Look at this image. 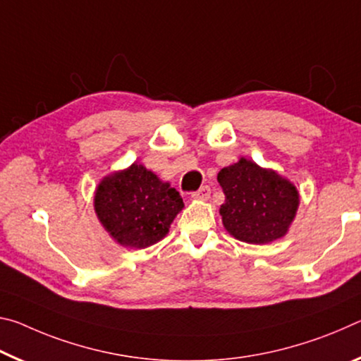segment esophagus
I'll return each instance as SVG.
<instances>
[{"label":"esophagus","instance_id":"esophagus-1","mask_svg":"<svg viewBox=\"0 0 361 361\" xmlns=\"http://www.w3.org/2000/svg\"><path fill=\"white\" fill-rule=\"evenodd\" d=\"M209 195H211V188L208 185H204V187L200 188V190L193 192L192 193V198L193 200H208Z\"/></svg>","mask_w":361,"mask_h":361}]
</instances>
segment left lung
I'll return each instance as SVG.
<instances>
[{
	"label": "left lung",
	"instance_id": "left-lung-1",
	"mask_svg": "<svg viewBox=\"0 0 361 361\" xmlns=\"http://www.w3.org/2000/svg\"><path fill=\"white\" fill-rule=\"evenodd\" d=\"M217 182L226 195L219 214L233 238L267 245L288 233L299 208V192L291 180L241 157L219 171Z\"/></svg>",
	"mask_w": 361,
	"mask_h": 361
}]
</instances>
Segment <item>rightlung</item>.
<instances>
[{"label": "right lung", "mask_w": 361, "mask_h": 361, "mask_svg": "<svg viewBox=\"0 0 361 361\" xmlns=\"http://www.w3.org/2000/svg\"><path fill=\"white\" fill-rule=\"evenodd\" d=\"M184 209L179 192L137 161L105 176L94 192V211L111 240L144 250L168 235Z\"/></svg>", "instance_id": "right-lung-1"}]
</instances>
